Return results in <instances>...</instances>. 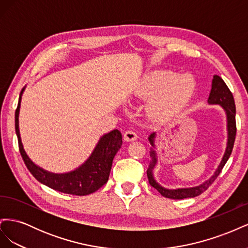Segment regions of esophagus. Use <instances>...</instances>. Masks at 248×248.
<instances>
[{"instance_id": "obj_1", "label": "esophagus", "mask_w": 248, "mask_h": 248, "mask_svg": "<svg viewBox=\"0 0 248 248\" xmlns=\"http://www.w3.org/2000/svg\"><path fill=\"white\" fill-rule=\"evenodd\" d=\"M138 139V134L134 132L133 130H127L124 133V140L127 141H132V140H136Z\"/></svg>"}]
</instances>
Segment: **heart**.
Wrapping results in <instances>:
<instances>
[{"instance_id":"1","label":"heart","mask_w":248,"mask_h":248,"mask_svg":"<svg viewBox=\"0 0 248 248\" xmlns=\"http://www.w3.org/2000/svg\"><path fill=\"white\" fill-rule=\"evenodd\" d=\"M194 91V81L188 76L180 77L172 71H156L141 80L137 95L154 97L150 111L156 118H166L185 107Z\"/></svg>"}]
</instances>
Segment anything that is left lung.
<instances>
[{
    "label": "left lung",
    "instance_id": "1",
    "mask_svg": "<svg viewBox=\"0 0 248 248\" xmlns=\"http://www.w3.org/2000/svg\"><path fill=\"white\" fill-rule=\"evenodd\" d=\"M208 102L210 104H219V106H221L223 108V109L227 112L228 144H227L226 152H224V155L222 157V160L218 166V168H217V170H215L214 175L202 184H201L197 187H191V188L167 189V188H163L162 186H160L158 183H157L153 177V169L157 162V158H156V153L154 151V149H151L152 161H151V163H150V167L147 170L148 180H149L150 185L154 187V188L164 198L174 199V200H182V199H186V198H194V197L200 196L201 193L206 191L209 188V186L215 181V179L218 177L220 171L222 170L224 164L227 163L228 159L230 158L231 153L232 151V147H234V142H235V139H236V131H237L236 107H235V100H234V97H232V92L230 91L228 86L226 85V82H224L223 79L218 76L213 77L212 89H211V92H210V95H209ZM154 138H155V133H152L151 136L149 137L150 144H151L153 147H154Z\"/></svg>",
    "mask_w": 248,
    "mask_h": 248
}]
</instances>
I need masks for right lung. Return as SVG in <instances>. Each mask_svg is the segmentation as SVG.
Masks as SVG:
<instances>
[{"label":"right lung","mask_w":248,"mask_h":248,"mask_svg":"<svg viewBox=\"0 0 248 248\" xmlns=\"http://www.w3.org/2000/svg\"><path fill=\"white\" fill-rule=\"evenodd\" d=\"M24 90L25 88L20 92L17 108L16 110V131L20 155L30 172L40 183L63 193L73 194V196H87V194L98 190L101 186L108 182L112 160L122 146L121 132L118 129H115L104 134L88 160L77 170L66 172V174H54V172L44 170L43 169L37 167L29 158L24 150V146L21 144L18 128V115L21 94Z\"/></svg>","instance_id":"right-lung-1"}]
</instances>
